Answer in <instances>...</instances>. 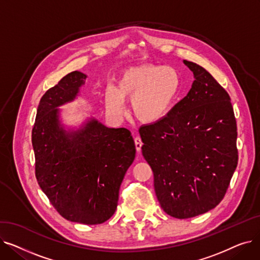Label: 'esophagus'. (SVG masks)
I'll return each instance as SVG.
<instances>
[{"label": "esophagus", "mask_w": 260, "mask_h": 260, "mask_svg": "<svg viewBox=\"0 0 260 260\" xmlns=\"http://www.w3.org/2000/svg\"><path fill=\"white\" fill-rule=\"evenodd\" d=\"M135 145H136V149H137V152H140L141 147H142V141H141V138L139 137V136L135 137Z\"/></svg>", "instance_id": "obj_1"}]
</instances>
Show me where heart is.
Segmentation results:
<instances>
[{
  "mask_svg": "<svg viewBox=\"0 0 260 260\" xmlns=\"http://www.w3.org/2000/svg\"><path fill=\"white\" fill-rule=\"evenodd\" d=\"M180 87V74L172 66H135L119 78L116 88H105L106 111L111 116L120 118L125 113L124 100H129L136 119L145 124H153L170 113Z\"/></svg>",
  "mask_w": 260,
  "mask_h": 260,
  "instance_id": "obj_1",
  "label": "heart"
}]
</instances>
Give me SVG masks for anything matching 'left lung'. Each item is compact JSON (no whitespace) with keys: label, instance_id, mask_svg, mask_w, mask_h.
Here are the masks:
<instances>
[{"label":"left lung","instance_id":"1","mask_svg":"<svg viewBox=\"0 0 260 260\" xmlns=\"http://www.w3.org/2000/svg\"><path fill=\"white\" fill-rule=\"evenodd\" d=\"M185 97L161 121L140 127L142 155L154 173L161 208L178 219L214 209L237 162V126L229 93L200 65Z\"/></svg>","mask_w":260,"mask_h":260}]
</instances>
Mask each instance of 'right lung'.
Masks as SVG:
<instances>
[{"mask_svg": "<svg viewBox=\"0 0 260 260\" xmlns=\"http://www.w3.org/2000/svg\"><path fill=\"white\" fill-rule=\"evenodd\" d=\"M87 76L73 72L41 98L31 141L38 183L65 219L100 224L118 206L119 188L136 155L127 128H109L89 118L66 128L60 106L74 101Z\"/></svg>", "mask_w": 260, "mask_h": 260, "instance_id": "1", "label": "right lung"}]
</instances>
